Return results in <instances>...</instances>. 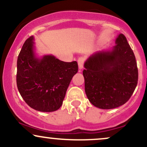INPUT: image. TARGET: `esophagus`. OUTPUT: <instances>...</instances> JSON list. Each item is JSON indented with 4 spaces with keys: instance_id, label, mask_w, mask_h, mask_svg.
<instances>
[{
    "instance_id": "1",
    "label": "esophagus",
    "mask_w": 147,
    "mask_h": 147,
    "mask_svg": "<svg viewBox=\"0 0 147 147\" xmlns=\"http://www.w3.org/2000/svg\"><path fill=\"white\" fill-rule=\"evenodd\" d=\"M78 62V65H79V70H82L84 67V59L83 57H79L77 60Z\"/></svg>"
}]
</instances>
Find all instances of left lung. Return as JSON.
<instances>
[{
	"instance_id": "left-lung-1",
	"label": "left lung",
	"mask_w": 147,
	"mask_h": 147,
	"mask_svg": "<svg viewBox=\"0 0 147 147\" xmlns=\"http://www.w3.org/2000/svg\"><path fill=\"white\" fill-rule=\"evenodd\" d=\"M115 44L111 50L95 52L84 63L86 94L99 109L123 105L137 86V62L125 36L119 34Z\"/></svg>"
}]
</instances>
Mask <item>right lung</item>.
<instances>
[{
	"label": "right lung",
	"instance_id": "1",
	"mask_svg": "<svg viewBox=\"0 0 147 147\" xmlns=\"http://www.w3.org/2000/svg\"><path fill=\"white\" fill-rule=\"evenodd\" d=\"M34 36L25 41L17 59L16 84L28 106L41 112L58 110L69 84L78 71L77 61L64 62L53 55L36 56Z\"/></svg>",
	"mask_w": 147,
	"mask_h": 147
}]
</instances>
